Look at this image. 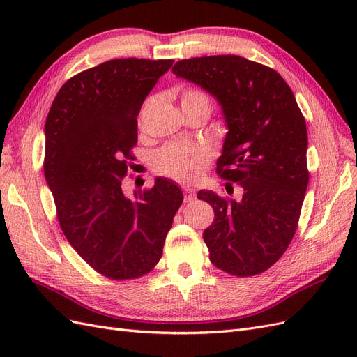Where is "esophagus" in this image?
Here are the masks:
<instances>
[{
	"label": "esophagus",
	"instance_id": "1",
	"mask_svg": "<svg viewBox=\"0 0 357 357\" xmlns=\"http://www.w3.org/2000/svg\"><path fill=\"white\" fill-rule=\"evenodd\" d=\"M185 195H186V198H185V201L186 202H192V201H195V198H197V190L193 189V188H185Z\"/></svg>",
	"mask_w": 357,
	"mask_h": 357
}]
</instances>
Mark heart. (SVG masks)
I'll return each mask as SVG.
<instances>
[{
	"label": "heart",
	"mask_w": 357,
	"mask_h": 357,
	"mask_svg": "<svg viewBox=\"0 0 357 357\" xmlns=\"http://www.w3.org/2000/svg\"><path fill=\"white\" fill-rule=\"evenodd\" d=\"M183 105H201L210 110L211 102L201 91H188L181 98ZM208 150L199 144H169L155 156V169L159 174L178 181H192L199 177L208 164Z\"/></svg>",
	"instance_id": "obj_1"
}]
</instances>
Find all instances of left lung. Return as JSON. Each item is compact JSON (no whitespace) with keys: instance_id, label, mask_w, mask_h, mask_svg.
I'll use <instances>...</instances> for the list:
<instances>
[{"instance_id":"left-lung-1","label":"left lung","mask_w":357,"mask_h":357,"mask_svg":"<svg viewBox=\"0 0 357 357\" xmlns=\"http://www.w3.org/2000/svg\"><path fill=\"white\" fill-rule=\"evenodd\" d=\"M172 73L220 105L228 132L218 174L241 189L240 199L198 192L214 210L204 231L210 261L238 277L264 273L294 238L308 185L307 125L295 95L273 68L235 55L183 59Z\"/></svg>"}]
</instances>
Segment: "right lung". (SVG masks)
<instances>
[{"label":"right lung","instance_id":"add662e5","mask_svg":"<svg viewBox=\"0 0 357 357\" xmlns=\"http://www.w3.org/2000/svg\"><path fill=\"white\" fill-rule=\"evenodd\" d=\"M172 59H113L74 75L45 125V177L68 243L95 271L129 280L162 256L183 202L176 181L126 197L122 178L137 144V116Z\"/></svg>","mask_w":357,"mask_h":357}]
</instances>
